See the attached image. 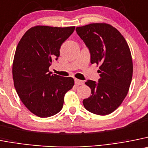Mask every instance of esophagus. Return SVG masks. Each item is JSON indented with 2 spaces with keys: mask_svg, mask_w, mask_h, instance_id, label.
Returning <instances> with one entry per match:
<instances>
[{
  "mask_svg": "<svg viewBox=\"0 0 148 148\" xmlns=\"http://www.w3.org/2000/svg\"><path fill=\"white\" fill-rule=\"evenodd\" d=\"M75 84L76 85H83L84 84V82L83 81H81V80H79V79H77V78H75Z\"/></svg>",
  "mask_w": 148,
  "mask_h": 148,
  "instance_id": "1",
  "label": "esophagus"
}]
</instances>
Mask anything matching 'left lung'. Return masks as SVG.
I'll list each match as a JSON object with an SVG mask.
<instances>
[{"mask_svg": "<svg viewBox=\"0 0 148 148\" xmlns=\"http://www.w3.org/2000/svg\"><path fill=\"white\" fill-rule=\"evenodd\" d=\"M76 32L89 47L91 63L99 66L98 82L89 80L92 95L83 104L89 112L107 115L114 112L126 97L133 75L131 51L124 36L105 23L77 27Z\"/></svg>", "mask_w": 148, "mask_h": 148, "instance_id": "8db88e82", "label": "left lung"}]
</instances>
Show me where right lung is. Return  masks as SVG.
<instances>
[{
  "label": "right lung",
  "mask_w": 148,
  "mask_h": 148,
  "mask_svg": "<svg viewBox=\"0 0 148 148\" xmlns=\"http://www.w3.org/2000/svg\"><path fill=\"white\" fill-rule=\"evenodd\" d=\"M75 26L36 25L22 36L14 53L12 77L19 97L32 114L48 117L62 110L65 94L74 86L71 77L51 75L62 43Z\"/></svg>",
  "instance_id": "obj_1"
}]
</instances>
